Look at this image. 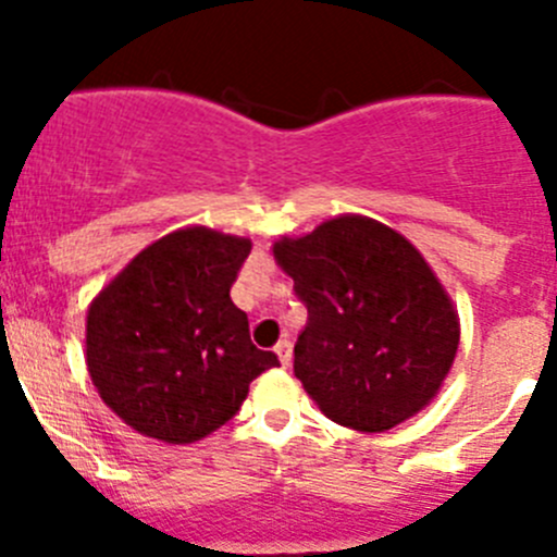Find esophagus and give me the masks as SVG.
Returning a JSON list of instances; mask_svg holds the SVG:
<instances>
[{"instance_id":"obj_1","label":"esophagus","mask_w":557,"mask_h":557,"mask_svg":"<svg viewBox=\"0 0 557 557\" xmlns=\"http://www.w3.org/2000/svg\"><path fill=\"white\" fill-rule=\"evenodd\" d=\"M274 352H277L280 363H283V367H288V363H290V342L288 339H280L277 345H274Z\"/></svg>"}]
</instances>
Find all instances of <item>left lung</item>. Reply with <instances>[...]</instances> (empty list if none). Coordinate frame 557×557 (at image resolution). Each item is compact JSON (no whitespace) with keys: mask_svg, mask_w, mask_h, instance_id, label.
Wrapping results in <instances>:
<instances>
[{"mask_svg":"<svg viewBox=\"0 0 557 557\" xmlns=\"http://www.w3.org/2000/svg\"><path fill=\"white\" fill-rule=\"evenodd\" d=\"M307 305L294 374L334 423L380 434L429 407L450 374L460 320L404 234L336 215L272 247Z\"/></svg>","mask_w":557,"mask_h":557,"instance_id":"left-lung-1","label":"left lung"}]
</instances>
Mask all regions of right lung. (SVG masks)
Listing matches in <instances>:
<instances>
[{
    "instance_id": "1",
    "label": "right lung",
    "mask_w": 557,
    "mask_h": 557,
    "mask_svg": "<svg viewBox=\"0 0 557 557\" xmlns=\"http://www.w3.org/2000/svg\"><path fill=\"white\" fill-rule=\"evenodd\" d=\"M252 243L185 226L139 250L94 296L86 367L102 401L137 434L190 445L237 414L277 356L250 342L232 301Z\"/></svg>"
}]
</instances>
